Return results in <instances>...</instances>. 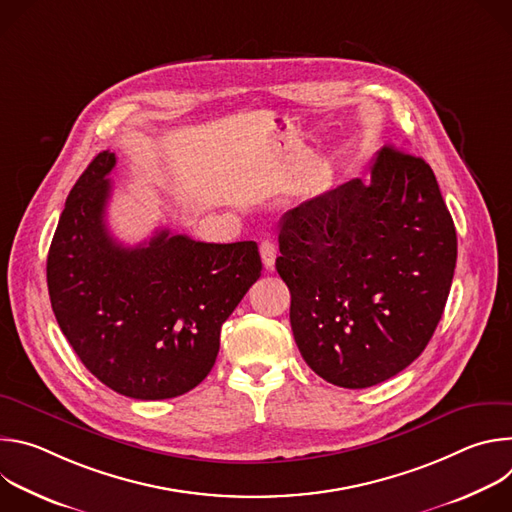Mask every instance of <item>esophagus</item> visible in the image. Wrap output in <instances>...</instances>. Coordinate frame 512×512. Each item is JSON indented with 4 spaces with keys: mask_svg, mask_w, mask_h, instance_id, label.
I'll return each instance as SVG.
<instances>
[{
    "mask_svg": "<svg viewBox=\"0 0 512 512\" xmlns=\"http://www.w3.org/2000/svg\"><path fill=\"white\" fill-rule=\"evenodd\" d=\"M259 253H261V261L265 265V269H273L275 265V255H277V249H275V243L273 241H263L259 245Z\"/></svg>",
    "mask_w": 512,
    "mask_h": 512,
    "instance_id": "esophagus-1",
    "label": "esophagus"
}]
</instances>
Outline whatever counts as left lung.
<instances>
[{
  "mask_svg": "<svg viewBox=\"0 0 512 512\" xmlns=\"http://www.w3.org/2000/svg\"><path fill=\"white\" fill-rule=\"evenodd\" d=\"M275 269L308 367L344 389L379 385L423 352L454 279L458 239L433 170L395 150L279 223Z\"/></svg>",
  "mask_w": 512,
  "mask_h": 512,
  "instance_id": "obj_1",
  "label": "left lung"
}]
</instances>
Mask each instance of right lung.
I'll use <instances>...</instances> for the list:
<instances>
[{"mask_svg": "<svg viewBox=\"0 0 512 512\" xmlns=\"http://www.w3.org/2000/svg\"><path fill=\"white\" fill-rule=\"evenodd\" d=\"M115 162L101 152L66 198L46 261L50 304L103 385L172 399L214 367L221 326L259 279L261 257L255 241L200 243L168 229L123 247L105 225Z\"/></svg>", "mask_w": 512, "mask_h": 512, "instance_id": "add662e5", "label": "right lung"}]
</instances>
